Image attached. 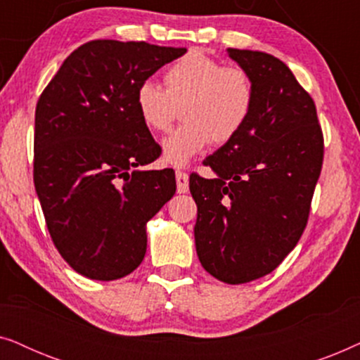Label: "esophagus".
Segmentation results:
<instances>
[{"instance_id": "esophagus-1", "label": "esophagus", "mask_w": 360, "mask_h": 360, "mask_svg": "<svg viewBox=\"0 0 360 360\" xmlns=\"http://www.w3.org/2000/svg\"><path fill=\"white\" fill-rule=\"evenodd\" d=\"M175 179H176V191H179V193H186V191H188V181H190L188 174H186V172L176 170Z\"/></svg>"}]
</instances>
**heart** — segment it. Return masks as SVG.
<instances>
[{
  "label": "heart",
  "instance_id": "obj_1",
  "mask_svg": "<svg viewBox=\"0 0 360 360\" xmlns=\"http://www.w3.org/2000/svg\"><path fill=\"white\" fill-rule=\"evenodd\" d=\"M164 85L146 80L136 90V110L150 131L165 132L184 110L185 124L165 137L164 162L184 167L211 144L233 141L254 110L255 86L243 67L224 65L203 52H188L164 72Z\"/></svg>",
  "mask_w": 360,
  "mask_h": 360
}]
</instances>
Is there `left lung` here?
<instances>
[{
    "label": "left lung",
    "instance_id": "1",
    "mask_svg": "<svg viewBox=\"0 0 360 360\" xmlns=\"http://www.w3.org/2000/svg\"><path fill=\"white\" fill-rule=\"evenodd\" d=\"M252 78L244 129L206 157L218 176L190 175L198 218L196 254L224 283H248L278 267L307 228L324 139L316 106L290 68L257 51L228 49Z\"/></svg>",
    "mask_w": 360,
    "mask_h": 360
}]
</instances>
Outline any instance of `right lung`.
Instances as JSON below:
<instances>
[{
  "instance_id": "right-lung-1",
  "label": "right lung",
  "mask_w": 360,
  "mask_h": 360,
  "mask_svg": "<svg viewBox=\"0 0 360 360\" xmlns=\"http://www.w3.org/2000/svg\"><path fill=\"white\" fill-rule=\"evenodd\" d=\"M186 52L98 39L75 49L42 91L34 185L52 243L75 272L116 280L139 267L146 224L175 195V172L136 110L142 82Z\"/></svg>"
}]
</instances>
